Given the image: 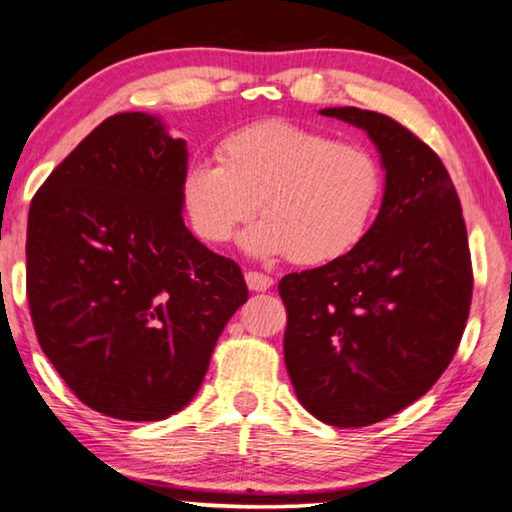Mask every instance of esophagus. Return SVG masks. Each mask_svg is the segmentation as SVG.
Instances as JSON below:
<instances>
[{"label":"esophagus","mask_w":512,"mask_h":512,"mask_svg":"<svg viewBox=\"0 0 512 512\" xmlns=\"http://www.w3.org/2000/svg\"><path fill=\"white\" fill-rule=\"evenodd\" d=\"M245 279H247L249 290H256V293H265V290H270L274 283L270 274H263V272H247Z\"/></svg>","instance_id":"1"}]
</instances>
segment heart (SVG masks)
Returning <instances> with one entry per match:
<instances>
[{"label": "heart", "mask_w": 512, "mask_h": 512, "mask_svg": "<svg viewBox=\"0 0 512 512\" xmlns=\"http://www.w3.org/2000/svg\"><path fill=\"white\" fill-rule=\"evenodd\" d=\"M215 160L183 171L187 219L219 245L258 208L265 217L242 235L258 258L338 261L364 240L382 196L380 162L366 146L288 121L242 125L219 141Z\"/></svg>", "instance_id": "obj_1"}]
</instances>
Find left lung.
<instances>
[{
	"label": "left lung",
	"instance_id": "1",
	"mask_svg": "<svg viewBox=\"0 0 512 512\" xmlns=\"http://www.w3.org/2000/svg\"><path fill=\"white\" fill-rule=\"evenodd\" d=\"M320 114L371 137L384 196L348 256L279 281L283 357L306 410L327 426L361 428L405 410L446 371L474 277L458 192L437 153L384 114Z\"/></svg>",
	"mask_w": 512,
	"mask_h": 512
}]
</instances>
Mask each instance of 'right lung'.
<instances>
[{"label": "right lung", "mask_w": 512, "mask_h": 512, "mask_svg": "<svg viewBox=\"0 0 512 512\" xmlns=\"http://www.w3.org/2000/svg\"><path fill=\"white\" fill-rule=\"evenodd\" d=\"M187 144L157 116L114 114L52 171L27 224V297L47 359L91 410L162 421L194 398L240 267L183 222Z\"/></svg>", "instance_id": "1"}]
</instances>
